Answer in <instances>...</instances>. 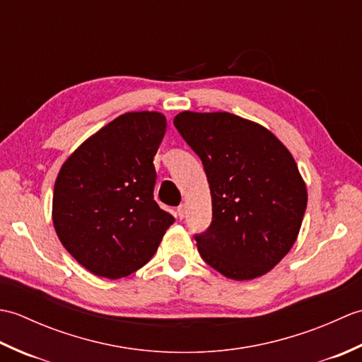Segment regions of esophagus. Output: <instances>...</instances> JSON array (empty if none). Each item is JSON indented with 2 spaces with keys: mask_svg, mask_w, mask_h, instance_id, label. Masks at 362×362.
<instances>
[{
  "mask_svg": "<svg viewBox=\"0 0 362 362\" xmlns=\"http://www.w3.org/2000/svg\"><path fill=\"white\" fill-rule=\"evenodd\" d=\"M177 214H179L180 219L185 218V214H187V205H185V204L179 205V209H177Z\"/></svg>",
  "mask_w": 362,
  "mask_h": 362,
  "instance_id": "esophagus-1",
  "label": "esophagus"
}]
</instances>
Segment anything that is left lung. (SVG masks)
<instances>
[{
	"label": "left lung",
	"instance_id": "8db88e82",
	"mask_svg": "<svg viewBox=\"0 0 362 362\" xmlns=\"http://www.w3.org/2000/svg\"><path fill=\"white\" fill-rule=\"evenodd\" d=\"M202 160L213 221L196 235L197 250L227 279L253 280L286 257L308 202L286 146L258 122L228 112H182L174 118Z\"/></svg>",
	"mask_w": 362,
	"mask_h": 362
}]
</instances>
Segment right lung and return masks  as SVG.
Masks as SVG:
<instances>
[{
    "label": "right lung",
    "mask_w": 362,
    "mask_h": 362,
    "mask_svg": "<svg viewBox=\"0 0 362 362\" xmlns=\"http://www.w3.org/2000/svg\"><path fill=\"white\" fill-rule=\"evenodd\" d=\"M166 132L160 112H129L88 136L60 168L52 224L71 257L117 280L157 252L171 214L153 201L156 157Z\"/></svg>",
    "instance_id": "1"
}]
</instances>
